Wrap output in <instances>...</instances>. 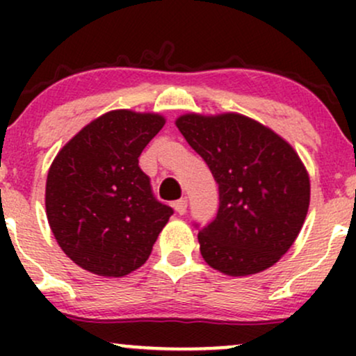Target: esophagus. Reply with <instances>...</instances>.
I'll use <instances>...</instances> for the list:
<instances>
[{"label":"esophagus","mask_w":356,"mask_h":356,"mask_svg":"<svg viewBox=\"0 0 356 356\" xmlns=\"http://www.w3.org/2000/svg\"><path fill=\"white\" fill-rule=\"evenodd\" d=\"M174 209H175V212H177V214L182 216L187 209V199L184 197V199H179V201H175L174 202Z\"/></svg>","instance_id":"esophagus-1"}]
</instances>
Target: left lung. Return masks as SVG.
Instances as JSON below:
<instances>
[{
    "label": "left lung",
    "mask_w": 356,
    "mask_h": 356,
    "mask_svg": "<svg viewBox=\"0 0 356 356\" xmlns=\"http://www.w3.org/2000/svg\"><path fill=\"white\" fill-rule=\"evenodd\" d=\"M175 125L219 186L218 214L197 234L204 261L229 276L271 268L309 207V177L295 149L239 113H186Z\"/></svg>",
    "instance_id": "obj_1"
}]
</instances>
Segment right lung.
<instances>
[{
	"instance_id": "obj_1",
	"label": "right lung",
	"mask_w": 356,
	"mask_h": 356,
	"mask_svg": "<svg viewBox=\"0 0 356 356\" xmlns=\"http://www.w3.org/2000/svg\"><path fill=\"white\" fill-rule=\"evenodd\" d=\"M164 124L159 113L112 110L83 127L48 170L44 206L53 236L93 275L120 277L140 268L174 214L154 197L138 167Z\"/></svg>"
}]
</instances>
